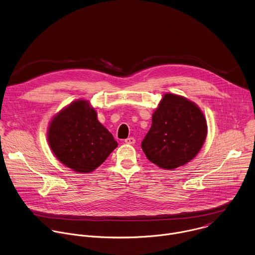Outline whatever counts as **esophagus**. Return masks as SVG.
<instances>
[{"label":"esophagus","instance_id":"esophagus-1","mask_svg":"<svg viewBox=\"0 0 255 255\" xmlns=\"http://www.w3.org/2000/svg\"><path fill=\"white\" fill-rule=\"evenodd\" d=\"M125 143L126 144H134L135 143V138L134 137H128L127 139H125Z\"/></svg>","mask_w":255,"mask_h":255}]
</instances>
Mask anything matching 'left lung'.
Here are the masks:
<instances>
[{
  "mask_svg": "<svg viewBox=\"0 0 255 255\" xmlns=\"http://www.w3.org/2000/svg\"><path fill=\"white\" fill-rule=\"evenodd\" d=\"M207 131L205 116L195 103L165 94L152 114L151 127L141 147L152 163L163 169H174L199 153Z\"/></svg>",
  "mask_w": 255,
  "mask_h": 255,
  "instance_id": "left-lung-1",
  "label": "left lung"
}]
</instances>
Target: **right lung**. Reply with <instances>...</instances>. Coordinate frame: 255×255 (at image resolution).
Instances as JSON below:
<instances>
[{
  "label": "right lung",
  "instance_id": "obj_1",
  "mask_svg": "<svg viewBox=\"0 0 255 255\" xmlns=\"http://www.w3.org/2000/svg\"><path fill=\"white\" fill-rule=\"evenodd\" d=\"M47 140L55 157L81 173L95 170L118 146L86 100L72 102L52 118Z\"/></svg>",
  "mask_w": 255,
  "mask_h": 255
}]
</instances>
